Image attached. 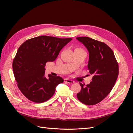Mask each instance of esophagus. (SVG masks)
<instances>
[{
  "label": "esophagus",
  "mask_w": 133,
  "mask_h": 133,
  "mask_svg": "<svg viewBox=\"0 0 133 133\" xmlns=\"http://www.w3.org/2000/svg\"><path fill=\"white\" fill-rule=\"evenodd\" d=\"M64 82L67 83H69V84H73L74 83V81L70 79H64Z\"/></svg>",
  "instance_id": "34e87169"
}]
</instances>
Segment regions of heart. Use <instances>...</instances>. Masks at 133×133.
Instances as JSON below:
<instances>
[{"label": "heart", "instance_id": "heart-1", "mask_svg": "<svg viewBox=\"0 0 133 133\" xmlns=\"http://www.w3.org/2000/svg\"><path fill=\"white\" fill-rule=\"evenodd\" d=\"M75 50H83V51H84V50L81 48H75Z\"/></svg>", "mask_w": 133, "mask_h": 133}]
</instances>
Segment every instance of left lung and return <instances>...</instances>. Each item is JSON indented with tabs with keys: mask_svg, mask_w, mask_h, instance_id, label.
Returning a JSON list of instances; mask_svg holds the SVG:
<instances>
[{
	"mask_svg": "<svg viewBox=\"0 0 133 133\" xmlns=\"http://www.w3.org/2000/svg\"><path fill=\"white\" fill-rule=\"evenodd\" d=\"M76 39L89 51L88 68L92 76L89 84L80 83L82 89L77 98L85 105H94L102 102L114 86L119 74L118 63L113 51L105 43L87 37Z\"/></svg>",
	"mask_w": 133,
	"mask_h": 133,
	"instance_id": "left-lung-1",
	"label": "left lung"
}]
</instances>
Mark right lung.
<instances>
[{"label":"right lung","mask_w":133,"mask_h":133,"mask_svg":"<svg viewBox=\"0 0 133 133\" xmlns=\"http://www.w3.org/2000/svg\"><path fill=\"white\" fill-rule=\"evenodd\" d=\"M71 40L42 35L28 39L19 46L13 59V73L18 88L27 99L41 103L54 95L56 87L64 80L50 74L46 78L45 64L54 61Z\"/></svg>","instance_id":"obj_1"}]
</instances>
